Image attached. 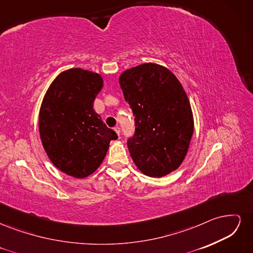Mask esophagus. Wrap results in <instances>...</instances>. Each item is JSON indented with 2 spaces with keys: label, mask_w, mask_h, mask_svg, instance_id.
Masks as SVG:
<instances>
[{
  "label": "esophagus",
  "mask_w": 253,
  "mask_h": 253,
  "mask_svg": "<svg viewBox=\"0 0 253 253\" xmlns=\"http://www.w3.org/2000/svg\"><path fill=\"white\" fill-rule=\"evenodd\" d=\"M114 131L117 133V135H118V136L120 135V127H119L118 126H115V127H114Z\"/></svg>",
  "instance_id": "1"
}]
</instances>
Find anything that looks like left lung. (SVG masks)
Wrapping results in <instances>:
<instances>
[{"instance_id": "left-lung-1", "label": "left lung", "mask_w": 253, "mask_h": 253, "mask_svg": "<svg viewBox=\"0 0 253 253\" xmlns=\"http://www.w3.org/2000/svg\"><path fill=\"white\" fill-rule=\"evenodd\" d=\"M119 83L135 118V133L127 139L135 165L152 177L176 170L194 129L191 105L180 82L168 68L144 63L122 73Z\"/></svg>"}]
</instances>
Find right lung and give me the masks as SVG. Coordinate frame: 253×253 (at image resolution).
Masks as SVG:
<instances>
[{
	"label": "right lung",
	"mask_w": 253,
	"mask_h": 253,
	"mask_svg": "<svg viewBox=\"0 0 253 253\" xmlns=\"http://www.w3.org/2000/svg\"><path fill=\"white\" fill-rule=\"evenodd\" d=\"M102 86L98 74L72 68L58 76L43 99L39 115L43 148L59 170L74 177L94 173L110 141L118 138L93 109Z\"/></svg>",
	"instance_id": "obj_1"
}]
</instances>
